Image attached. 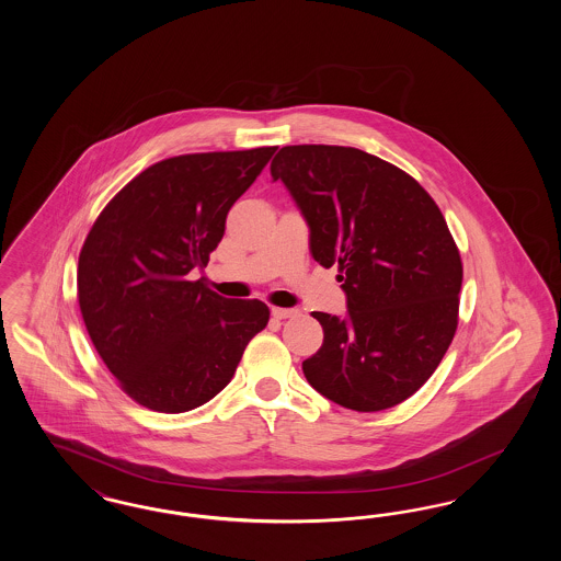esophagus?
I'll use <instances>...</instances> for the list:
<instances>
[{
  "instance_id": "obj_1",
  "label": "esophagus",
  "mask_w": 561,
  "mask_h": 561,
  "mask_svg": "<svg viewBox=\"0 0 561 561\" xmlns=\"http://www.w3.org/2000/svg\"><path fill=\"white\" fill-rule=\"evenodd\" d=\"M271 316H273L275 320H288V318H294V316H296V311H294V309H282V307H273V309H271Z\"/></svg>"
}]
</instances>
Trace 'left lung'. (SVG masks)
Listing matches in <instances>:
<instances>
[{
    "mask_svg": "<svg viewBox=\"0 0 561 561\" xmlns=\"http://www.w3.org/2000/svg\"><path fill=\"white\" fill-rule=\"evenodd\" d=\"M309 227L313 259L339 265L347 313L316 311L320 351L309 385L343 408L378 412L416 393L458 323L462 265L425 188L353 147L293 145L271 161Z\"/></svg>",
    "mask_w": 561,
    "mask_h": 561,
    "instance_id": "obj_1",
    "label": "left lung"
}]
</instances>
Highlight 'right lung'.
<instances>
[{
    "mask_svg": "<svg viewBox=\"0 0 561 561\" xmlns=\"http://www.w3.org/2000/svg\"><path fill=\"white\" fill-rule=\"evenodd\" d=\"M277 147L160 161L122 188L81 248L78 298L88 334L140 405L181 414L233 378L268 321L261 300L191 282L225 236L231 206Z\"/></svg>",
    "mask_w": 561,
    "mask_h": 561,
    "instance_id": "add662e5",
    "label": "right lung"
}]
</instances>
